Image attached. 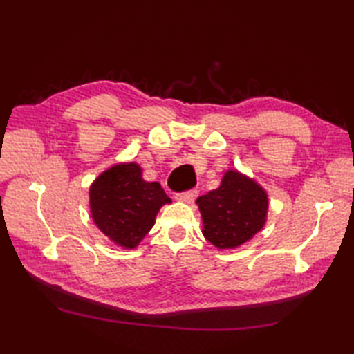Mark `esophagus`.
Instances as JSON below:
<instances>
[{"label": "esophagus", "mask_w": 354, "mask_h": 354, "mask_svg": "<svg viewBox=\"0 0 354 354\" xmlns=\"http://www.w3.org/2000/svg\"><path fill=\"white\" fill-rule=\"evenodd\" d=\"M198 196V190L196 189H192V190H187V192H183L178 194V199L183 201V202H187V204H192V202L196 199Z\"/></svg>", "instance_id": "esophagus-1"}]
</instances>
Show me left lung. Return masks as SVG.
<instances>
[{
	"label": "left lung",
	"instance_id": "obj_1",
	"mask_svg": "<svg viewBox=\"0 0 354 354\" xmlns=\"http://www.w3.org/2000/svg\"><path fill=\"white\" fill-rule=\"evenodd\" d=\"M205 239L227 250L248 242L263 228L268 213V194L252 179L228 170L221 187L198 198Z\"/></svg>",
	"mask_w": 354,
	"mask_h": 354
}]
</instances>
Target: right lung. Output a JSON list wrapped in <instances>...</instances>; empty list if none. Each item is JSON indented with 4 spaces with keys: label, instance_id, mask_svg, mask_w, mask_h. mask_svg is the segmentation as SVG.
<instances>
[{
    "label": "right lung",
    "instance_id": "1",
    "mask_svg": "<svg viewBox=\"0 0 354 354\" xmlns=\"http://www.w3.org/2000/svg\"><path fill=\"white\" fill-rule=\"evenodd\" d=\"M170 198L158 183L141 178L135 162L103 171L89 189V205L97 227L112 242L135 248L155 223V216Z\"/></svg>",
    "mask_w": 354,
    "mask_h": 354
}]
</instances>
